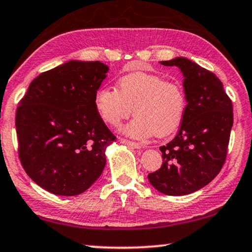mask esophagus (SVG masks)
<instances>
[{
  "label": "esophagus",
  "mask_w": 252,
  "mask_h": 252,
  "mask_svg": "<svg viewBox=\"0 0 252 252\" xmlns=\"http://www.w3.org/2000/svg\"><path fill=\"white\" fill-rule=\"evenodd\" d=\"M120 142H122V144L127 145V146H131V147H133V148H137V149H140V148H144V147H146L145 145L140 144V142H136V141H130V140H126V139H123V138L120 139Z\"/></svg>",
  "instance_id": "esophagus-1"
}]
</instances>
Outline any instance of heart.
Masks as SVG:
<instances>
[{
	"label": "heart",
	"mask_w": 252,
	"mask_h": 252,
	"mask_svg": "<svg viewBox=\"0 0 252 252\" xmlns=\"http://www.w3.org/2000/svg\"><path fill=\"white\" fill-rule=\"evenodd\" d=\"M116 87H100L94 95L97 113L107 125L119 126L132 113V107L137 116L122 127L130 137H165L181 125L188 103L180 82L137 71L120 78Z\"/></svg>",
	"instance_id": "obj_1"
}]
</instances>
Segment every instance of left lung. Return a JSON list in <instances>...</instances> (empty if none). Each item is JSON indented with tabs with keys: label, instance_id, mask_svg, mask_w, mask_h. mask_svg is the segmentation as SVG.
<instances>
[{
	"label": "left lung",
	"instance_id": "1",
	"mask_svg": "<svg viewBox=\"0 0 252 252\" xmlns=\"http://www.w3.org/2000/svg\"><path fill=\"white\" fill-rule=\"evenodd\" d=\"M185 77L187 111L173 140L160 147L163 164L148 174L156 190L168 196L192 193L214 180L226 158L233 106L222 81L186 58L162 61Z\"/></svg>",
	"mask_w": 252,
	"mask_h": 252
}]
</instances>
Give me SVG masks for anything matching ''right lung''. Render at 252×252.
<instances>
[{
	"label": "right lung",
	"mask_w": 252,
	"mask_h": 252,
	"mask_svg": "<svg viewBox=\"0 0 252 252\" xmlns=\"http://www.w3.org/2000/svg\"><path fill=\"white\" fill-rule=\"evenodd\" d=\"M99 61H69L40 73L16 113L19 158L36 185L77 196L99 178L116 137L97 113L94 95L106 78Z\"/></svg>",
	"instance_id": "right-lung-1"
}]
</instances>
